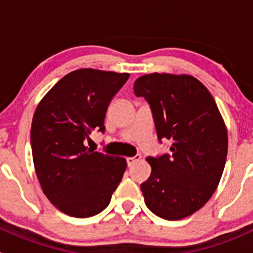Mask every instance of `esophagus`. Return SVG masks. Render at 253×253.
Listing matches in <instances>:
<instances>
[{"label":"esophagus","mask_w":253,"mask_h":253,"mask_svg":"<svg viewBox=\"0 0 253 253\" xmlns=\"http://www.w3.org/2000/svg\"><path fill=\"white\" fill-rule=\"evenodd\" d=\"M141 155L139 154H137V155H134V157H129V158H127L126 159V162H127V165H128V167H132V165L134 164V163H137V162H139V160H141Z\"/></svg>","instance_id":"1"}]
</instances>
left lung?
Returning a JSON list of instances; mask_svg holds the SVG:
<instances>
[{"instance_id":"8db88e82","label":"left lung","mask_w":253,"mask_h":253,"mask_svg":"<svg viewBox=\"0 0 253 253\" xmlns=\"http://www.w3.org/2000/svg\"><path fill=\"white\" fill-rule=\"evenodd\" d=\"M134 94L149 104L157 136L171 141L170 154L148 157L144 202L158 216L180 220L202 208L215 191L228 154V132L213 96L187 75L137 78Z\"/></svg>"}]
</instances>
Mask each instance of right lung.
I'll use <instances>...</instances> for the list:
<instances>
[{
    "instance_id": "1",
    "label": "right lung",
    "mask_w": 253,
    "mask_h": 253,
    "mask_svg": "<svg viewBox=\"0 0 253 253\" xmlns=\"http://www.w3.org/2000/svg\"><path fill=\"white\" fill-rule=\"evenodd\" d=\"M128 73L82 68L57 82L35 110L30 131L35 172L45 196L62 213L89 218L109 206L122 180L124 158L85 147L105 132L106 110Z\"/></svg>"
}]
</instances>
